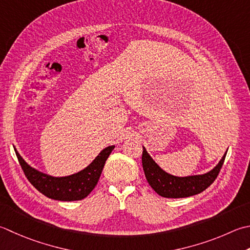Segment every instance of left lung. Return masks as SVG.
<instances>
[{
    "label": "left lung",
    "instance_id": "1",
    "mask_svg": "<svg viewBox=\"0 0 250 250\" xmlns=\"http://www.w3.org/2000/svg\"><path fill=\"white\" fill-rule=\"evenodd\" d=\"M226 156L227 151L216 167L206 173L177 177L161 169L143 146L142 165L146 180L158 195L166 198H184L202 193L213 183L221 170Z\"/></svg>",
    "mask_w": 250,
    "mask_h": 250
}]
</instances>
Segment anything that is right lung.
<instances>
[{"label":"right lung","instance_id":"1","mask_svg":"<svg viewBox=\"0 0 250 250\" xmlns=\"http://www.w3.org/2000/svg\"><path fill=\"white\" fill-rule=\"evenodd\" d=\"M114 148L115 146L110 145L103 149L86 168L79 172L66 177H53L28 165L14 147L19 164L29 182L46 197L62 202L81 200L92 192L99 182L106 160Z\"/></svg>","mask_w":250,"mask_h":250}]
</instances>
